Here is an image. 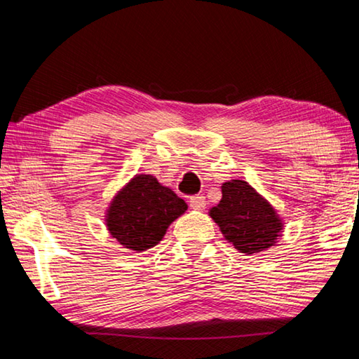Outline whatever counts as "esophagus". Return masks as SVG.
I'll return each instance as SVG.
<instances>
[{
    "label": "esophagus",
    "instance_id": "obj_1",
    "mask_svg": "<svg viewBox=\"0 0 359 359\" xmlns=\"http://www.w3.org/2000/svg\"><path fill=\"white\" fill-rule=\"evenodd\" d=\"M189 206H191L192 210L200 211V210H203L205 206H206V200H205L203 196H194V197L189 198Z\"/></svg>",
    "mask_w": 359,
    "mask_h": 359
}]
</instances>
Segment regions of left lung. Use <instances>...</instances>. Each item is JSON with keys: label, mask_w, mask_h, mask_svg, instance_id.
I'll use <instances>...</instances> for the list:
<instances>
[{"label": "left lung", "mask_w": 359, "mask_h": 359, "mask_svg": "<svg viewBox=\"0 0 359 359\" xmlns=\"http://www.w3.org/2000/svg\"><path fill=\"white\" fill-rule=\"evenodd\" d=\"M222 198L210 210L225 240L241 254L252 255L276 246L284 221L248 181L230 180L221 186Z\"/></svg>", "instance_id": "left-lung-1"}]
</instances>
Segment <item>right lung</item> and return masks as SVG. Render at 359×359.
I'll return each mask as SVG.
<instances>
[{
    "label": "right lung",
    "instance_id": "add662e5",
    "mask_svg": "<svg viewBox=\"0 0 359 359\" xmlns=\"http://www.w3.org/2000/svg\"><path fill=\"white\" fill-rule=\"evenodd\" d=\"M187 205L153 175H135L129 180L105 211V225L111 238L135 252L162 241L170 224L183 216Z\"/></svg>",
    "mask_w": 359,
    "mask_h": 359
}]
</instances>
